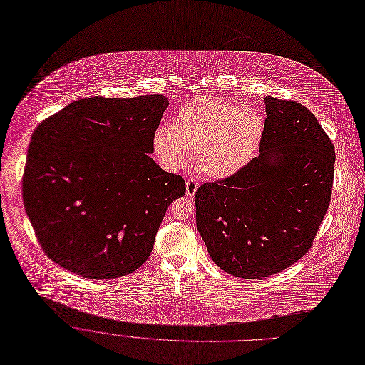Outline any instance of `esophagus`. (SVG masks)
<instances>
[{
    "label": "esophagus",
    "instance_id": "obj_1",
    "mask_svg": "<svg viewBox=\"0 0 365 365\" xmlns=\"http://www.w3.org/2000/svg\"><path fill=\"white\" fill-rule=\"evenodd\" d=\"M185 187H187V195L194 197L198 190V180L195 177H190L185 182Z\"/></svg>",
    "mask_w": 365,
    "mask_h": 365
}]
</instances>
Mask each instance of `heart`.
<instances>
[{
	"mask_svg": "<svg viewBox=\"0 0 365 365\" xmlns=\"http://www.w3.org/2000/svg\"><path fill=\"white\" fill-rule=\"evenodd\" d=\"M264 129L262 115L249 106L218 98H195L173 118L168 132L155 135L157 153L180 167L198 153V168L210 177H226L255 155Z\"/></svg>",
	"mask_w": 365,
	"mask_h": 365,
	"instance_id": "obj_1",
	"label": "heart"
}]
</instances>
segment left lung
Segmentation results:
<instances>
[{
    "label": "left lung",
    "mask_w": 365,
    "mask_h": 365,
    "mask_svg": "<svg viewBox=\"0 0 365 365\" xmlns=\"http://www.w3.org/2000/svg\"><path fill=\"white\" fill-rule=\"evenodd\" d=\"M260 155L195 192L197 229L212 262L263 279L304 257L329 207L335 150L315 115L267 96Z\"/></svg>",
    "instance_id": "left-lung-1"
}]
</instances>
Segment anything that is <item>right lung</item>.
<instances>
[{"label": "right lung", "instance_id": "1", "mask_svg": "<svg viewBox=\"0 0 365 365\" xmlns=\"http://www.w3.org/2000/svg\"><path fill=\"white\" fill-rule=\"evenodd\" d=\"M168 101L93 96L73 102L33 132L23 201L43 252L89 279H116L150 257L181 175L150 157Z\"/></svg>", "mask_w": 365, "mask_h": 365}]
</instances>
